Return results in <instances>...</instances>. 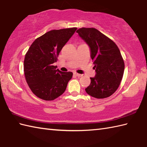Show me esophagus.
<instances>
[{"instance_id": "esophagus-1", "label": "esophagus", "mask_w": 147, "mask_h": 147, "mask_svg": "<svg viewBox=\"0 0 147 147\" xmlns=\"http://www.w3.org/2000/svg\"><path fill=\"white\" fill-rule=\"evenodd\" d=\"M74 74H75V75H76V76H78V77H81V76H83V74H78V73H74Z\"/></svg>"}]
</instances>
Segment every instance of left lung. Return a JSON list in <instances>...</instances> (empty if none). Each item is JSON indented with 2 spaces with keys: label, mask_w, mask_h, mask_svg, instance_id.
I'll list each match as a JSON object with an SVG mask.
<instances>
[{
  "label": "left lung",
  "mask_w": 147,
  "mask_h": 147,
  "mask_svg": "<svg viewBox=\"0 0 147 147\" xmlns=\"http://www.w3.org/2000/svg\"><path fill=\"white\" fill-rule=\"evenodd\" d=\"M91 51L96 75L90 78L86 92L96 98H105L116 91L123 78L124 62L114 41L94 28H82L76 31Z\"/></svg>",
  "instance_id": "8db88e82"
}]
</instances>
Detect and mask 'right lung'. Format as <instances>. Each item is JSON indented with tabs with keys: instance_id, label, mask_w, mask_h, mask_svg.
Instances as JSON below:
<instances>
[{
	"instance_id": "1",
	"label": "right lung",
	"mask_w": 147,
	"mask_h": 147,
	"mask_svg": "<svg viewBox=\"0 0 147 147\" xmlns=\"http://www.w3.org/2000/svg\"><path fill=\"white\" fill-rule=\"evenodd\" d=\"M76 30L70 28L49 31L30 47L24 60V73L29 88L37 97L54 100L65 92L73 73L56 69L57 66L53 64Z\"/></svg>"
}]
</instances>
